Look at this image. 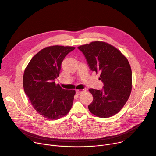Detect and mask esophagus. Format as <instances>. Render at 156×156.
I'll use <instances>...</instances> for the list:
<instances>
[{
	"instance_id": "obj_1",
	"label": "esophagus",
	"mask_w": 156,
	"mask_h": 156,
	"mask_svg": "<svg viewBox=\"0 0 156 156\" xmlns=\"http://www.w3.org/2000/svg\"><path fill=\"white\" fill-rule=\"evenodd\" d=\"M84 91H85L84 90H76V94L77 95H80L82 93L84 92Z\"/></svg>"
}]
</instances>
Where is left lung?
<instances>
[{
	"instance_id": "left-lung-1",
	"label": "left lung",
	"mask_w": 156,
	"mask_h": 156,
	"mask_svg": "<svg viewBox=\"0 0 156 156\" xmlns=\"http://www.w3.org/2000/svg\"><path fill=\"white\" fill-rule=\"evenodd\" d=\"M78 48L84 55L91 70L104 83L103 90L90 89L93 101L90 112L101 118L117 114L127 102L132 90V74L126 57L116 48L103 41H93Z\"/></svg>"
}]
</instances>
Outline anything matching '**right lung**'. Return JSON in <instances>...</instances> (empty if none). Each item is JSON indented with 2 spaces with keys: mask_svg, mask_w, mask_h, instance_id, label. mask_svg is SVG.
<instances>
[{
  "mask_svg": "<svg viewBox=\"0 0 156 156\" xmlns=\"http://www.w3.org/2000/svg\"><path fill=\"white\" fill-rule=\"evenodd\" d=\"M75 49L52 46L38 52L25 70L23 85L25 94L36 112L49 120H57L70 110L75 90H66L55 83L65 57Z\"/></svg>",
  "mask_w": 156,
  "mask_h": 156,
  "instance_id": "right-lung-1",
  "label": "right lung"
}]
</instances>
